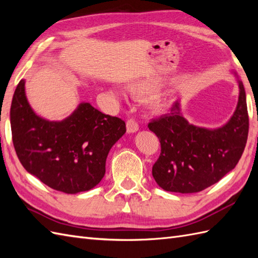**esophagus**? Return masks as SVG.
I'll return each mask as SVG.
<instances>
[{
  "instance_id": "esophagus-1",
  "label": "esophagus",
  "mask_w": 258,
  "mask_h": 258,
  "mask_svg": "<svg viewBox=\"0 0 258 258\" xmlns=\"http://www.w3.org/2000/svg\"><path fill=\"white\" fill-rule=\"evenodd\" d=\"M126 128H127L128 133H134L139 130V124L134 118H128L126 122Z\"/></svg>"
}]
</instances>
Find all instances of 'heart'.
Here are the masks:
<instances>
[{"instance_id": "obj_1", "label": "heart", "mask_w": 258, "mask_h": 258, "mask_svg": "<svg viewBox=\"0 0 258 258\" xmlns=\"http://www.w3.org/2000/svg\"><path fill=\"white\" fill-rule=\"evenodd\" d=\"M130 90L135 95L145 96L155 91V85L149 83V82H139V83H134L131 85Z\"/></svg>"}]
</instances>
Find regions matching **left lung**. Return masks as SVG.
Wrapping results in <instances>:
<instances>
[{
	"instance_id": "left-lung-1",
	"label": "left lung",
	"mask_w": 258,
	"mask_h": 258,
	"mask_svg": "<svg viewBox=\"0 0 258 258\" xmlns=\"http://www.w3.org/2000/svg\"><path fill=\"white\" fill-rule=\"evenodd\" d=\"M246 94L239 81L236 111L223 127L207 130L188 124L175 102L169 113L152 119L149 128L160 140L161 154L152 168L163 189L197 193L217 183L236 166L248 136Z\"/></svg>"
}]
</instances>
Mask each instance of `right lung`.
<instances>
[{"instance_id":"1","label":"right lung","mask_w":258,"mask_h":258,"mask_svg":"<svg viewBox=\"0 0 258 258\" xmlns=\"http://www.w3.org/2000/svg\"><path fill=\"white\" fill-rule=\"evenodd\" d=\"M24 85L21 80L11 105L13 145L22 165L63 193L94 187L105 174L109 150L126 132L124 120L82 103L67 119L48 122L32 111Z\"/></svg>"}]
</instances>
